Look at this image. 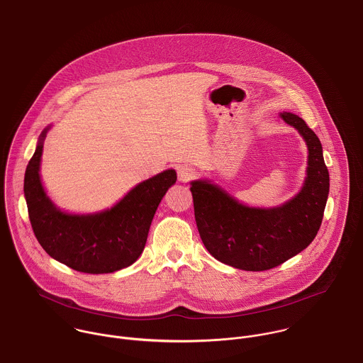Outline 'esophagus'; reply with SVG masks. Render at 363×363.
<instances>
[{"label": "esophagus", "mask_w": 363, "mask_h": 363, "mask_svg": "<svg viewBox=\"0 0 363 363\" xmlns=\"http://www.w3.org/2000/svg\"><path fill=\"white\" fill-rule=\"evenodd\" d=\"M195 177V169L189 165H181L178 168V179L181 182H189Z\"/></svg>", "instance_id": "1"}]
</instances>
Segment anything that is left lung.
Listing matches in <instances>:
<instances>
[{"label": "left lung", "instance_id": "1", "mask_svg": "<svg viewBox=\"0 0 363 363\" xmlns=\"http://www.w3.org/2000/svg\"><path fill=\"white\" fill-rule=\"evenodd\" d=\"M308 147L307 178L301 192L279 208H249L208 181L191 182L195 220L208 252L219 262L247 272L277 267L303 252L317 236L330 192L323 145L307 123L281 113Z\"/></svg>", "mask_w": 363, "mask_h": 363}]
</instances>
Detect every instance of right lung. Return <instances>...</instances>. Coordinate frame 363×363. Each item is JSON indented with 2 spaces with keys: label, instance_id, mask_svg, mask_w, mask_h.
Masks as SVG:
<instances>
[{
  "label": "right lung",
  "instance_id": "add662e5",
  "mask_svg": "<svg viewBox=\"0 0 363 363\" xmlns=\"http://www.w3.org/2000/svg\"><path fill=\"white\" fill-rule=\"evenodd\" d=\"M45 128L28 162L23 194L35 238L43 250L67 267L89 273H113L133 264L144 250L154 213L177 172L167 169L133 188L116 206L94 215H67L46 196L39 164Z\"/></svg>",
  "mask_w": 363,
  "mask_h": 363
}]
</instances>
